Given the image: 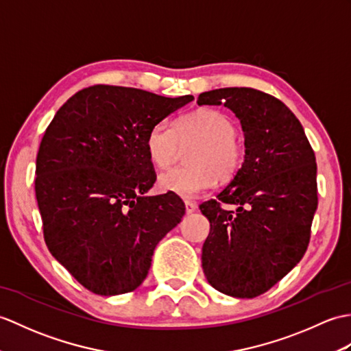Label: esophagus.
<instances>
[{
  "instance_id": "1",
  "label": "esophagus",
  "mask_w": 351,
  "mask_h": 351,
  "mask_svg": "<svg viewBox=\"0 0 351 351\" xmlns=\"http://www.w3.org/2000/svg\"><path fill=\"white\" fill-rule=\"evenodd\" d=\"M195 208H197V205H195L194 202H190V200H185V213L186 214H193Z\"/></svg>"
}]
</instances>
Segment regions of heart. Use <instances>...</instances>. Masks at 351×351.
Returning a JSON list of instances; mask_svg holds the SVG:
<instances>
[{
	"label": "heart",
	"instance_id": "b5f03b06",
	"mask_svg": "<svg viewBox=\"0 0 351 351\" xmlns=\"http://www.w3.org/2000/svg\"><path fill=\"white\" fill-rule=\"evenodd\" d=\"M197 143L189 154L190 166L173 167L158 178L162 191L191 199L218 182L226 184L241 172L245 161V143L236 134L234 121L218 109H199L176 122L161 119L146 136L149 160L160 169L176 160L179 146Z\"/></svg>",
	"mask_w": 351,
	"mask_h": 351
}]
</instances>
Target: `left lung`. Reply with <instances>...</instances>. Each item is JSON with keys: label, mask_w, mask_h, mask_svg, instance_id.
<instances>
[{"label": "left lung", "mask_w": 351, "mask_h": 351, "mask_svg": "<svg viewBox=\"0 0 351 351\" xmlns=\"http://www.w3.org/2000/svg\"><path fill=\"white\" fill-rule=\"evenodd\" d=\"M239 118L245 161L217 199L199 206L210 230L202 248L208 282L233 298H256L304 257L317 209L315 154L286 104L254 88L202 93ZM223 204H236L227 211Z\"/></svg>", "instance_id": "obj_1"}]
</instances>
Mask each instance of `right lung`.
I'll use <instances>...</instances> for the list:
<instances>
[{
  "label": "right lung",
  "mask_w": 351,
  "mask_h": 351,
  "mask_svg": "<svg viewBox=\"0 0 351 351\" xmlns=\"http://www.w3.org/2000/svg\"><path fill=\"white\" fill-rule=\"evenodd\" d=\"M193 100L94 85L65 101L36 161V199L51 254L101 296L136 290L157 243L185 214L173 193L146 195L157 179L146 136Z\"/></svg>",
  "instance_id": "obj_1"
}]
</instances>
